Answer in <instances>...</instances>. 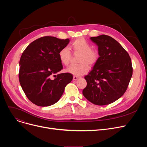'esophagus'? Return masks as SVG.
<instances>
[{"instance_id": "34e87169", "label": "esophagus", "mask_w": 147, "mask_h": 147, "mask_svg": "<svg viewBox=\"0 0 147 147\" xmlns=\"http://www.w3.org/2000/svg\"><path fill=\"white\" fill-rule=\"evenodd\" d=\"M79 78H80L79 77H78V76H73V80L76 81V80H78Z\"/></svg>"}]
</instances>
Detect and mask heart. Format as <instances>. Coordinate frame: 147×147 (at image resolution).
<instances>
[{
    "label": "heart",
    "instance_id": "obj_1",
    "mask_svg": "<svg viewBox=\"0 0 147 147\" xmlns=\"http://www.w3.org/2000/svg\"><path fill=\"white\" fill-rule=\"evenodd\" d=\"M70 49L75 54H80L78 65H71L66 69L67 73L74 76H80L86 74L89 66L94 65L98 59L99 55L96 51L92 49L91 45L84 38L81 37L75 40L70 45ZM71 54L67 47L61 48L58 52V58L61 64L68 65L70 62Z\"/></svg>",
    "mask_w": 147,
    "mask_h": 147
}]
</instances>
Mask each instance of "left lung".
Segmentation results:
<instances>
[{"instance_id":"left-lung-1","label":"left lung","mask_w":147,"mask_h":147,"mask_svg":"<svg viewBox=\"0 0 147 147\" xmlns=\"http://www.w3.org/2000/svg\"><path fill=\"white\" fill-rule=\"evenodd\" d=\"M90 39L98 46L99 57L84 76L87 86L83 95L94 104H110L126 92L133 73L132 61L126 51L111 37L103 34Z\"/></svg>"}]
</instances>
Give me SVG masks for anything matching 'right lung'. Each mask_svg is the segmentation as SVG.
Returning a JSON list of instances; mask_svg holds the SVG:
<instances>
[{
    "mask_svg": "<svg viewBox=\"0 0 147 147\" xmlns=\"http://www.w3.org/2000/svg\"><path fill=\"white\" fill-rule=\"evenodd\" d=\"M69 42V38L45 36L31 43L23 52L19 80L26 96L35 105L47 107L55 104L73 80V75L68 73L56 75L63 68L58 52Z\"/></svg>",
    "mask_w": 147,
    "mask_h": 147,
    "instance_id": "add662e5",
    "label": "right lung"
}]
</instances>
